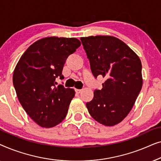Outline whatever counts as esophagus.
Returning a JSON list of instances; mask_svg holds the SVG:
<instances>
[{
  "instance_id": "34e87169",
  "label": "esophagus",
  "mask_w": 161,
  "mask_h": 161,
  "mask_svg": "<svg viewBox=\"0 0 161 161\" xmlns=\"http://www.w3.org/2000/svg\"><path fill=\"white\" fill-rule=\"evenodd\" d=\"M75 92H76L78 94H80V92H82V89H75Z\"/></svg>"
}]
</instances>
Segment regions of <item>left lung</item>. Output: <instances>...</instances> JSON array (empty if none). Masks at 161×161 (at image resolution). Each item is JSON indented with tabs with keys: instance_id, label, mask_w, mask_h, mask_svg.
<instances>
[{
	"instance_id": "1",
	"label": "left lung",
	"mask_w": 161,
	"mask_h": 161,
	"mask_svg": "<svg viewBox=\"0 0 161 161\" xmlns=\"http://www.w3.org/2000/svg\"><path fill=\"white\" fill-rule=\"evenodd\" d=\"M92 74L106 80L86 103L90 115L105 126L122 122L131 111L143 84L142 62L124 42L111 36L81 37Z\"/></svg>"
}]
</instances>
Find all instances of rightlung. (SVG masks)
<instances>
[{
	"label": "right lung",
	"mask_w": 161,
	"mask_h": 161,
	"mask_svg": "<svg viewBox=\"0 0 161 161\" xmlns=\"http://www.w3.org/2000/svg\"><path fill=\"white\" fill-rule=\"evenodd\" d=\"M80 46L76 38L50 36L33 43L20 57L13 73V84L26 113L37 125L50 128L67 116L75 90L56 87L63 79L67 58Z\"/></svg>",
	"instance_id": "right-lung-1"
}]
</instances>
